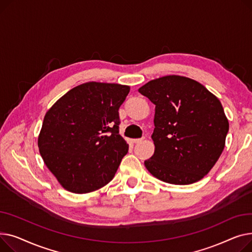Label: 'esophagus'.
I'll return each mask as SVG.
<instances>
[{"label":"esophagus","instance_id":"1","mask_svg":"<svg viewBox=\"0 0 252 252\" xmlns=\"http://www.w3.org/2000/svg\"><path fill=\"white\" fill-rule=\"evenodd\" d=\"M143 140V138H135V139H133L132 141H133V143H139V142H141Z\"/></svg>","mask_w":252,"mask_h":252}]
</instances>
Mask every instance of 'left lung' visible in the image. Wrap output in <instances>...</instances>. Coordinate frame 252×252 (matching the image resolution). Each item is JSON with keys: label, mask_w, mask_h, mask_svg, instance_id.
<instances>
[{"label": "left lung", "mask_w": 252, "mask_h": 252, "mask_svg": "<svg viewBox=\"0 0 252 252\" xmlns=\"http://www.w3.org/2000/svg\"><path fill=\"white\" fill-rule=\"evenodd\" d=\"M138 92L156 105V149L145 168L175 185L202 179L223 153L229 131L219 98L199 82L179 75L152 80Z\"/></svg>", "instance_id": "obj_1"}]
</instances>
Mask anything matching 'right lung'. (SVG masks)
Returning a JSON list of instances; mask_svg holds the SVG:
<instances>
[{"instance_id":"add662e5","label":"right lung","mask_w":252,"mask_h":252,"mask_svg":"<svg viewBox=\"0 0 252 252\" xmlns=\"http://www.w3.org/2000/svg\"><path fill=\"white\" fill-rule=\"evenodd\" d=\"M130 87L86 82L72 88L47 112L38 149L66 190L88 193L107 185L128 153L119 134V108Z\"/></svg>"}]
</instances>
